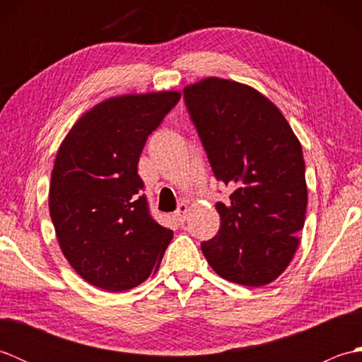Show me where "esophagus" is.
<instances>
[{"label": "esophagus", "mask_w": 362, "mask_h": 362, "mask_svg": "<svg viewBox=\"0 0 362 362\" xmlns=\"http://www.w3.org/2000/svg\"><path fill=\"white\" fill-rule=\"evenodd\" d=\"M188 211H189V209H188L187 204H180L179 206H177V210H175L177 221H180V222L185 221L187 216H188Z\"/></svg>", "instance_id": "34e87169"}]
</instances>
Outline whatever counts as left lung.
I'll return each instance as SVG.
<instances>
[{
    "mask_svg": "<svg viewBox=\"0 0 362 362\" xmlns=\"http://www.w3.org/2000/svg\"><path fill=\"white\" fill-rule=\"evenodd\" d=\"M189 117L218 180L235 188L216 204L218 235L201 249L222 279L264 286L298 247L308 189L303 151L289 122L258 90L206 78L183 90Z\"/></svg>",
    "mask_w": 362,
    "mask_h": 362,
    "instance_id": "8db88e82",
    "label": "left lung"
}]
</instances>
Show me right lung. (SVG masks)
Masks as SVG:
<instances>
[{
	"mask_svg": "<svg viewBox=\"0 0 362 362\" xmlns=\"http://www.w3.org/2000/svg\"><path fill=\"white\" fill-rule=\"evenodd\" d=\"M179 91L109 98L76 121L57 151L49 214L68 263L109 292L158 271L173 230L152 219L138 160Z\"/></svg>",
	"mask_w": 362,
	"mask_h": 362,
	"instance_id": "right-lung-1",
	"label": "right lung"
}]
</instances>
